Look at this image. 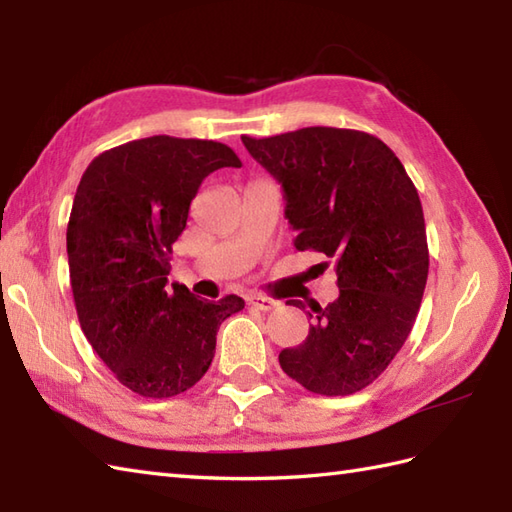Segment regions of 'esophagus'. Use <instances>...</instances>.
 Segmentation results:
<instances>
[{"label":"esophagus","instance_id":"34e87169","mask_svg":"<svg viewBox=\"0 0 512 512\" xmlns=\"http://www.w3.org/2000/svg\"><path fill=\"white\" fill-rule=\"evenodd\" d=\"M246 301H248V306H253L257 310H264V312H270V310H275L279 306V301L264 297V295H250Z\"/></svg>","mask_w":512,"mask_h":512}]
</instances>
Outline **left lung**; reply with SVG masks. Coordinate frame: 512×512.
Returning <instances> with one entry per match:
<instances>
[{
	"label": "left lung",
	"instance_id": "left-lung-1",
	"mask_svg": "<svg viewBox=\"0 0 512 512\" xmlns=\"http://www.w3.org/2000/svg\"><path fill=\"white\" fill-rule=\"evenodd\" d=\"M242 143L284 189L295 248L328 257L339 286L332 303L306 312V341L281 350L279 365L314 394L361 391L405 345L427 286L418 191L394 151L356 129L303 127Z\"/></svg>",
	"mask_w": 512,
	"mask_h": 512
}]
</instances>
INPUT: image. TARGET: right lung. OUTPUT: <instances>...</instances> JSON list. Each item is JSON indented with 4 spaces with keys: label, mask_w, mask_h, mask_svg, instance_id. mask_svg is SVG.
Segmentation results:
<instances>
[{
    "label": "right lung",
    "mask_w": 512,
    "mask_h": 512,
    "mask_svg": "<svg viewBox=\"0 0 512 512\" xmlns=\"http://www.w3.org/2000/svg\"><path fill=\"white\" fill-rule=\"evenodd\" d=\"M242 167L215 140L151 136L103 151L76 189L68 222L70 284L81 330L118 383L145 398L193 387L222 321L244 299H198L171 284V246L202 180Z\"/></svg>",
    "instance_id": "right-lung-1"
}]
</instances>
